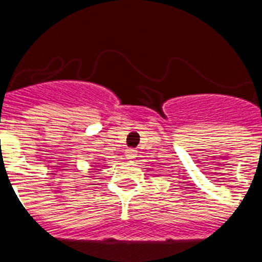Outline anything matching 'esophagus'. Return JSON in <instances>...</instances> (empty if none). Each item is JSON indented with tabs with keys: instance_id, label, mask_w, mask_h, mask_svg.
I'll list each match as a JSON object with an SVG mask.
<instances>
[{
	"instance_id": "obj_1",
	"label": "esophagus",
	"mask_w": 262,
	"mask_h": 262,
	"mask_svg": "<svg viewBox=\"0 0 262 262\" xmlns=\"http://www.w3.org/2000/svg\"><path fill=\"white\" fill-rule=\"evenodd\" d=\"M126 157L127 159H129V160H134L136 157V151L135 149H133V148H131V149H127L126 151Z\"/></svg>"
}]
</instances>
